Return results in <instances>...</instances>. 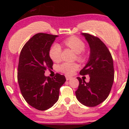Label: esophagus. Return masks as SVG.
I'll return each instance as SVG.
<instances>
[{
    "label": "esophagus",
    "mask_w": 129,
    "mask_h": 129,
    "mask_svg": "<svg viewBox=\"0 0 129 129\" xmlns=\"http://www.w3.org/2000/svg\"><path fill=\"white\" fill-rule=\"evenodd\" d=\"M66 79L67 80H70V79H72V77L70 76H68V75H66Z\"/></svg>",
    "instance_id": "esophagus-1"
}]
</instances>
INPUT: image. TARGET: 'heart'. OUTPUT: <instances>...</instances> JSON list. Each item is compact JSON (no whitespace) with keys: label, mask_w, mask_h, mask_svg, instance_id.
<instances>
[{"label":"heart","mask_w":129,"mask_h":129,"mask_svg":"<svg viewBox=\"0 0 129 129\" xmlns=\"http://www.w3.org/2000/svg\"><path fill=\"white\" fill-rule=\"evenodd\" d=\"M65 45L72 50L76 54V58L80 62H85L86 55L84 53L85 44L84 42L77 37H70L63 41ZM62 48L58 44H55L51 47L49 50V57L54 62H59L61 59ZM79 66L75 62H65L58 66V70L60 72L67 75H72L75 71L78 70Z\"/></svg>","instance_id":"b5f03b06"}]
</instances>
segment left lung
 Returning a JSON list of instances; mask_svg holds the SVG:
<instances>
[{"label":"left lung","instance_id":"1","mask_svg":"<svg viewBox=\"0 0 129 129\" xmlns=\"http://www.w3.org/2000/svg\"><path fill=\"white\" fill-rule=\"evenodd\" d=\"M83 36L90 49L89 61L80 71L82 75H89V82L80 77L75 91L78 101L88 107L97 106L105 101L110 93L114 79L112 57L104 43L99 38L87 33Z\"/></svg>","mask_w":129,"mask_h":129}]
</instances>
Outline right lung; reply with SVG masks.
<instances>
[{
  "mask_svg": "<svg viewBox=\"0 0 129 129\" xmlns=\"http://www.w3.org/2000/svg\"><path fill=\"white\" fill-rule=\"evenodd\" d=\"M57 37L45 33L34 35L19 56L17 80L20 92L26 102L39 110L49 109L56 103L60 88L66 80L64 75L57 73L54 78L44 75L46 69L52 68L49 53Z\"/></svg>",
  "mask_w": 129,
  "mask_h": 129,
  "instance_id": "right-lung-1",
  "label": "right lung"
}]
</instances>
